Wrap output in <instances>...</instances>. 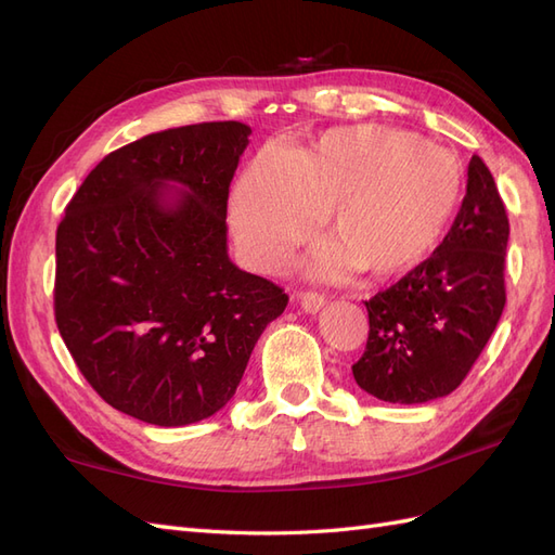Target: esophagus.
<instances>
[{
    "instance_id": "34e87169",
    "label": "esophagus",
    "mask_w": 555,
    "mask_h": 555,
    "mask_svg": "<svg viewBox=\"0 0 555 555\" xmlns=\"http://www.w3.org/2000/svg\"><path fill=\"white\" fill-rule=\"evenodd\" d=\"M298 300H300V308H304L306 312H310V314H314V312H319L324 308V296L322 294H317V292H304V294H298Z\"/></svg>"
}]
</instances>
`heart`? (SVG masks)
<instances>
[{
	"label": "heart",
	"instance_id": "heart-1",
	"mask_svg": "<svg viewBox=\"0 0 555 555\" xmlns=\"http://www.w3.org/2000/svg\"><path fill=\"white\" fill-rule=\"evenodd\" d=\"M463 166L410 131L359 125L322 133L298 155L266 147L233 184L229 224L243 257L273 271L322 224L331 243L310 271L335 278L365 268L389 278L424 263L463 201Z\"/></svg>",
	"mask_w": 555,
	"mask_h": 555
}]
</instances>
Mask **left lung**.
Instances as JSON below:
<instances>
[{
  "label": "left lung",
  "mask_w": 555,
  "mask_h": 555,
  "mask_svg": "<svg viewBox=\"0 0 555 555\" xmlns=\"http://www.w3.org/2000/svg\"><path fill=\"white\" fill-rule=\"evenodd\" d=\"M507 241L505 204L489 166L475 155L461 210L440 247L365 300L371 333L351 365L363 391L414 405L456 389L505 308Z\"/></svg>",
  "instance_id": "8db88e82"
}]
</instances>
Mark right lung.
I'll list each match as a JSON object with an SVG mask.
<instances>
[{
    "mask_svg": "<svg viewBox=\"0 0 555 555\" xmlns=\"http://www.w3.org/2000/svg\"><path fill=\"white\" fill-rule=\"evenodd\" d=\"M251 129L204 122L150 133L99 162L55 241V322L111 408L178 428L236 393L278 284L229 259L227 198Z\"/></svg>",
    "mask_w": 555,
    "mask_h": 555,
    "instance_id": "obj_1",
    "label": "right lung"
}]
</instances>
